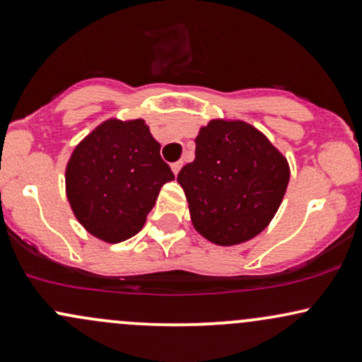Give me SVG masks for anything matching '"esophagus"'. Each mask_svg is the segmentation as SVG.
<instances>
[{"mask_svg": "<svg viewBox=\"0 0 362 362\" xmlns=\"http://www.w3.org/2000/svg\"><path fill=\"white\" fill-rule=\"evenodd\" d=\"M170 167H172V172L177 175V173L180 172V168H182V161H175V163H172Z\"/></svg>", "mask_w": 362, "mask_h": 362, "instance_id": "obj_1", "label": "esophagus"}]
</instances>
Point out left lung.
I'll return each instance as SVG.
<instances>
[{
	"label": "left lung",
	"mask_w": 362,
	"mask_h": 362,
	"mask_svg": "<svg viewBox=\"0 0 362 362\" xmlns=\"http://www.w3.org/2000/svg\"><path fill=\"white\" fill-rule=\"evenodd\" d=\"M195 230L216 245L248 242L267 228L289 184V165L242 120H211L195 138V160L177 177Z\"/></svg>",
	"instance_id": "left-lung-1"
}]
</instances>
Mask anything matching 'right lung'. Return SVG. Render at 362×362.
<instances>
[{
    "label": "right lung",
    "instance_id": "1",
    "mask_svg": "<svg viewBox=\"0 0 362 362\" xmlns=\"http://www.w3.org/2000/svg\"><path fill=\"white\" fill-rule=\"evenodd\" d=\"M175 175L143 119L107 120L74 148L66 194L85 230L107 243L134 236Z\"/></svg>",
    "mask_w": 362,
    "mask_h": 362
}]
</instances>
